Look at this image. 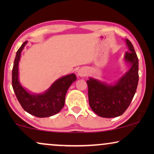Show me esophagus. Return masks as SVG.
Wrapping results in <instances>:
<instances>
[{
	"label": "esophagus",
	"mask_w": 154,
	"mask_h": 154,
	"mask_svg": "<svg viewBox=\"0 0 154 154\" xmlns=\"http://www.w3.org/2000/svg\"><path fill=\"white\" fill-rule=\"evenodd\" d=\"M77 74L80 77L85 76V75H86V70H85V69H80L78 71Z\"/></svg>",
	"instance_id": "esophagus-1"
}]
</instances>
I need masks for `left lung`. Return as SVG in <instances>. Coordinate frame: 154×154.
Masks as SVG:
<instances>
[{
    "label": "left lung",
    "instance_id": "left-lung-1",
    "mask_svg": "<svg viewBox=\"0 0 154 154\" xmlns=\"http://www.w3.org/2000/svg\"><path fill=\"white\" fill-rule=\"evenodd\" d=\"M128 51L123 60L128 70L117 81L108 83L89 77L88 99L92 110L102 118H115L121 116L128 108L135 94L139 81V61L134 47L125 39Z\"/></svg>",
    "mask_w": 154,
    "mask_h": 154
}]
</instances>
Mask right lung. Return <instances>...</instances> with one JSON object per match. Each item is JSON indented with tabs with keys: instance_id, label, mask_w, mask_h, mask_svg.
<instances>
[{
	"instance_id": "obj_1",
	"label": "right lung",
	"mask_w": 154,
	"mask_h": 154,
	"mask_svg": "<svg viewBox=\"0 0 154 154\" xmlns=\"http://www.w3.org/2000/svg\"><path fill=\"white\" fill-rule=\"evenodd\" d=\"M27 41L19 48L14 61L12 83L19 102L24 111L38 118L50 117L62 110L64 106L65 96L69 88L76 80L74 73H71L56 80L47 90L42 93L31 92L23 87L19 78V63L21 52Z\"/></svg>"
}]
</instances>
